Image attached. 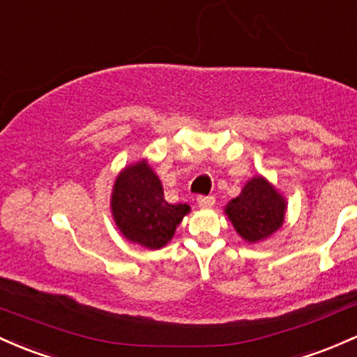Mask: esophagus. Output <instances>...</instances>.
Instances as JSON below:
<instances>
[{
    "label": "esophagus",
    "mask_w": 357,
    "mask_h": 357,
    "mask_svg": "<svg viewBox=\"0 0 357 357\" xmlns=\"http://www.w3.org/2000/svg\"><path fill=\"white\" fill-rule=\"evenodd\" d=\"M214 202H216V199H214L213 195H199L197 197L199 208H213Z\"/></svg>",
    "instance_id": "esophagus-1"
}]
</instances>
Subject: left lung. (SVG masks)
<instances>
[{
  "label": "left lung",
  "mask_w": 357,
  "mask_h": 357,
  "mask_svg": "<svg viewBox=\"0 0 357 357\" xmlns=\"http://www.w3.org/2000/svg\"><path fill=\"white\" fill-rule=\"evenodd\" d=\"M284 209V199L262 177H257L226 206V214L245 240L259 241L282 225Z\"/></svg>",
  "instance_id": "8db88e82"
}]
</instances>
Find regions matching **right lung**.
I'll return each instance as SVG.
<instances>
[{
	"label": "right lung",
	"mask_w": 357,
	"mask_h": 357,
	"mask_svg": "<svg viewBox=\"0 0 357 357\" xmlns=\"http://www.w3.org/2000/svg\"><path fill=\"white\" fill-rule=\"evenodd\" d=\"M112 213L126 238L143 247L160 248L174 236L189 206L168 204L160 178L141 162L126 168L116 180Z\"/></svg>",
	"instance_id": "1"
}]
</instances>
